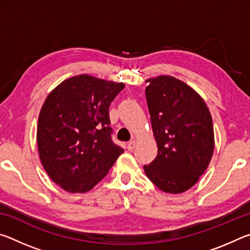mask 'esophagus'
Returning <instances> with one entry per match:
<instances>
[{
  "instance_id": "34e87169",
  "label": "esophagus",
  "mask_w": 250,
  "mask_h": 250,
  "mask_svg": "<svg viewBox=\"0 0 250 250\" xmlns=\"http://www.w3.org/2000/svg\"><path fill=\"white\" fill-rule=\"evenodd\" d=\"M134 147H135V141H130L128 145H126V149L129 151H132Z\"/></svg>"
}]
</instances>
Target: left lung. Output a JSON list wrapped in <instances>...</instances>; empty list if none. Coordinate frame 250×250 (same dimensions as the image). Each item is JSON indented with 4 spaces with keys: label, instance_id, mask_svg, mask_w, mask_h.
Segmentation results:
<instances>
[{
    "label": "left lung",
    "instance_id": "left-lung-1",
    "mask_svg": "<svg viewBox=\"0 0 250 250\" xmlns=\"http://www.w3.org/2000/svg\"><path fill=\"white\" fill-rule=\"evenodd\" d=\"M147 108L158 154L145 172L162 192L188 191L205 172L214 152L213 120L204 99L167 75L146 79Z\"/></svg>",
    "mask_w": 250,
    "mask_h": 250
}]
</instances>
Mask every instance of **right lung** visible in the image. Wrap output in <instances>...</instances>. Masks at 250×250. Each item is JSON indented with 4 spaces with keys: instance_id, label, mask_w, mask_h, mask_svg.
Here are the masks:
<instances>
[{
    "instance_id": "add662e5",
    "label": "right lung",
    "mask_w": 250,
    "mask_h": 250,
    "mask_svg": "<svg viewBox=\"0 0 250 250\" xmlns=\"http://www.w3.org/2000/svg\"><path fill=\"white\" fill-rule=\"evenodd\" d=\"M125 83L78 75L46 97L37 124L42 166L69 193H86L107 175L124 149L111 140L109 105Z\"/></svg>"
}]
</instances>
